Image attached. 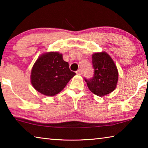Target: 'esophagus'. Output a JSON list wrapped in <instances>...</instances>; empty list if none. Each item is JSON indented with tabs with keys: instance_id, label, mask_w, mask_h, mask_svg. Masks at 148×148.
Returning a JSON list of instances; mask_svg holds the SVG:
<instances>
[{
	"instance_id": "obj_1",
	"label": "esophagus",
	"mask_w": 148,
	"mask_h": 148,
	"mask_svg": "<svg viewBox=\"0 0 148 148\" xmlns=\"http://www.w3.org/2000/svg\"><path fill=\"white\" fill-rule=\"evenodd\" d=\"M82 73H83V71H82V69H78L76 71V74L78 75H81V74H82Z\"/></svg>"
}]
</instances>
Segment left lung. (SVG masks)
<instances>
[{
	"label": "left lung",
	"mask_w": 148,
	"mask_h": 148,
	"mask_svg": "<svg viewBox=\"0 0 148 148\" xmlns=\"http://www.w3.org/2000/svg\"><path fill=\"white\" fill-rule=\"evenodd\" d=\"M94 74L91 78H84L90 91L102 97L112 92L116 87L118 72L113 60L105 52L92 56Z\"/></svg>",
	"instance_id": "8db88e82"
}]
</instances>
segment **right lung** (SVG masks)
Returning a JSON list of instances; mask_svg holds the SVG:
<instances>
[{
	"label": "right lung",
	"mask_w": 148,
	"mask_h": 148,
	"mask_svg": "<svg viewBox=\"0 0 148 148\" xmlns=\"http://www.w3.org/2000/svg\"><path fill=\"white\" fill-rule=\"evenodd\" d=\"M76 73L69 69L62 54L50 52L42 55L35 62L31 71V84L34 89L46 96L61 92Z\"/></svg>",
	"instance_id": "right-lung-1"
}]
</instances>
